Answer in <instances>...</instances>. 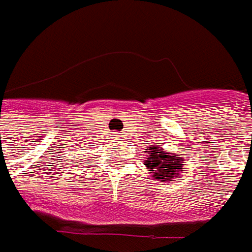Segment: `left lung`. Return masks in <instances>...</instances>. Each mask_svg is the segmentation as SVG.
<instances>
[{"mask_svg": "<svg viewBox=\"0 0 252 252\" xmlns=\"http://www.w3.org/2000/svg\"><path fill=\"white\" fill-rule=\"evenodd\" d=\"M145 153H148L145 165L158 181H169L173 176H176L179 171H182L184 159L178 155H171L153 145L149 146V149Z\"/></svg>", "mask_w": 252, "mask_h": 252, "instance_id": "left-lung-1", "label": "left lung"}]
</instances>
